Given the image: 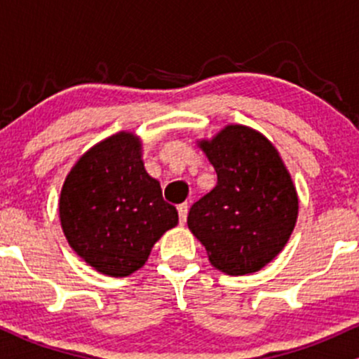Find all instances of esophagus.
Returning <instances> with one entry per match:
<instances>
[{"label": "esophagus", "instance_id": "34e87169", "mask_svg": "<svg viewBox=\"0 0 359 359\" xmlns=\"http://www.w3.org/2000/svg\"><path fill=\"white\" fill-rule=\"evenodd\" d=\"M177 211H179L180 224H185V219H187V212H189V205H187V203L180 204L179 208H177Z\"/></svg>", "mask_w": 359, "mask_h": 359}]
</instances>
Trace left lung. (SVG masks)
<instances>
[{"instance_id": "obj_1", "label": "left lung", "mask_w": 359, "mask_h": 359, "mask_svg": "<svg viewBox=\"0 0 359 359\" xmlns=\"http://www.w3.org/2000/svg\"><path fill=\"white\" fill-rule=\"evenodd\" d=\"M201 148L217 174L192 204L189 229L209 262L228 275L258 271L282 251L297 221L299 199L275 147L258 131L226 126Z\"/></svg>"}]
</instances>
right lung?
I'll return each instance as SVG.
<instances>
[{
	"label": "right lung",
	"instance_id": "1",
	"mask_svg": "<svg viewBox=\"0 0 359 359\" xmlns=\"http://www.w3.org/2000/svg\"><path fill=\"white\" fill-rule=\"evenodd\" d=\"M140 142L118 133L81 156L60 192V222L74 251L109 277H126L179 214L147 174Z\"/></svg>",
	"mask_w": 359,
	"mask_h": 359
}]
</instances>
